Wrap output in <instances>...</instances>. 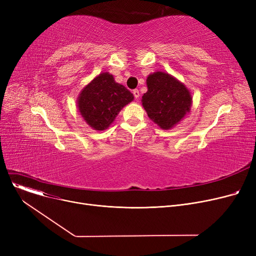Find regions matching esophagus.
I'll return each mask as SVG.
<instances>
[{"label":"esophagus","mask_w":256,"mask_h":256,"mask_svg":"<svg viewBox=\"0 0 256 256\" xmlns=\"http://www.w3.org/2000/svg\"><path fill=\"white\" fill-rule=\"evenodd\" d=\"M132 94H134V96H135V98L137 100V98H139V96H140V92H139V90L138 89H135L132 91Z\"/></svg>","instance_id":"1"}]
</instances>
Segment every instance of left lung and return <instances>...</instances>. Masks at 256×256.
Masks as SVG:
<instances>
[{
  "instance_id": "1",
  "label": "left lung",
  "mask_w": 256,
  "mask_h": 256,
  "mask_svg": "<svg viewBox=\"0 0 256 256\" xmlns=\"http://www.w3.org/2000/svg\"><path fill=\"white\" fill-rule=\"evenodd\" d=\"M146 85L142 106L147 116L162 130H171L190 113L193 102L191 92L176 78L156 72L147 76Z\"/></svg>"
}]
</instances>
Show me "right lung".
Instances as JSON below:
<instances>
[{
    "label": "right lung",
    "instance_id": "obj_1",
    "mask_svg": "<svg viewBox=\"0 0 256 256\" xmlns=\"http://www.w3.org/2000/svg\"><path fill=\"white\" fill-rule=\"evenodd\" d=\"M132 100V93L124 85L116 83L113 74L102 72L80 91L76 106L90 128L104 130Z\"/></svg>",
    "mask_w": 256,
    "mask_h": 256
}]
</instances>
